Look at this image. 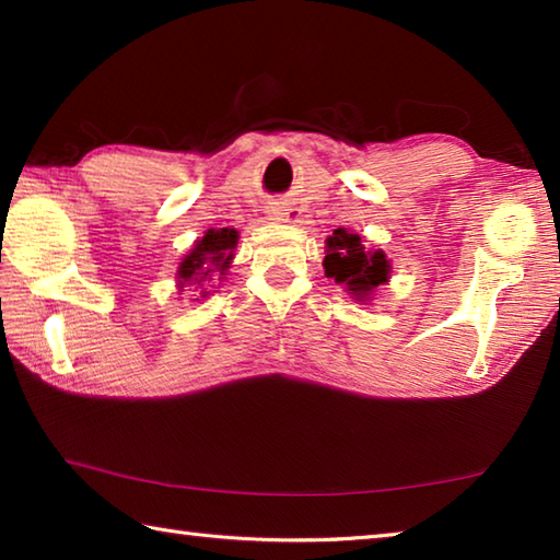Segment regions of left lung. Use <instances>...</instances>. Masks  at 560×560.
Wrapping results in <instances>:
<instances>
[{
  "label": "left lung",
  "mask_w": 560,
  "mask_h": 560,
  "mask_svg": "<svg viewBox=\"0 0 560 560\" xmlns=\"http://www.w3.org/2000/svg\"><path fill=\"white\" fill-rule=\"evenodd\" d=\"M326 277L343 283L358 301L371 296V291L390 277V261L385 259V254L381 249L368 252L353 232L336 230L326 240Z\"/></svg>",
  "instance_id": "8db88e82"
}]
</instances>
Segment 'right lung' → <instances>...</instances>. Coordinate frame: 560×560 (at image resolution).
Wrapping results in <instances>:
<instances>
[{
  "label": "right lung",
  "mask_w": 560,
  "mask_h": 560,
  "mask_svg": "<svg viewBox=\"0 0 560 560\" xmlns=\"http://www.w3.org/2000/svg\"><path fill=\"white\" fill-rule=\"evenodd\" d=\"M234 246H236V230H207L202 240H197L195 249L187 254V257L179 261L177 269V279L179 287L185 283H195V287L202 289L205 281H210L212 271L224 273L230 269V261L234 257ZM202 296H207V291H200Z\"/></svg>",
  "instance_id": "obj_1"
}]
</instances>
